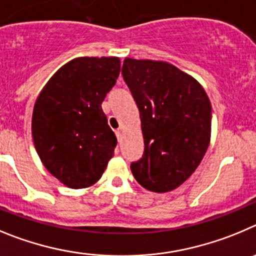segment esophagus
Listing matches in <instances>:
<instances>
[{
  "instance_id": "esophagus-1",
  "label": "esophagus",
  "mask_w": 256,
  "mask_h": 256,
  "mask_svg": "<svg viewBox=\"0 0 256 256\" xmlns=\"http://www.w3.org/2000/svg\"><path fill=\"white\" fill-rule=\"evenodd\" d=\"M116 136H117V140H118V142H121V140H122V130H121V128H117L116 130Z\"/></svg>"
}]
</instances>
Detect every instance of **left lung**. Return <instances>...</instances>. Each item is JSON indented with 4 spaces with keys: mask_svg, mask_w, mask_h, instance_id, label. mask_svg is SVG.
<instances>
[{
    "mask_svg": "<svg viewBox=\"0 0 256 256\" xmlns=\"http://www.w3.org/2000/svg\"><path fill=\"white\" fill-rule=\"evenodd\" d=\"M122 76L139 108L144 138V153L131 163V172L146 190H174L208 149V96L194 78L168 62L125 58Z\"/></svg>",
    "mask_w": 256,
    "mask_h": 256,
    "instance_id": "1",
    "label": "left lung"
}]
</instances>
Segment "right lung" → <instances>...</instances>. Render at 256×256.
<instances>
[{"mask_svg": "<svg viewBox=\"0 0 256 256\" xmlns=\"http://www.w3.org/2000/svg\"><path fill=\"white\" fill-rule=\"evenodd\" d=\"M120 70L118 57H78L57 70L36 98L32 118L36 153L68 188L94 185L114 156L117 139L102 102Z\"/></svg>", "mask_w": 256, "mask_h": 256, "instance_id": "1", "label": "right lung"}]
</instances>
